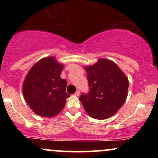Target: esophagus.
Listing matches in <instances>:
<instances>
[{
    "mask_svg": "<svg viewBox=\"0 0 158 158\" xmlns=\"http://www.w3.org/2000/svg\"><path fill=\"white\" fill-rule=\"evenodd\" d=\"M75 95L77 96V97H79V96L80 95V91H79V90H77L75 93Z\"/></svg>",
    "mask_w": 158,
    "mask_h": 158,
    "instance_id": "1",
    "label": "esophagus"
}]
</instances>
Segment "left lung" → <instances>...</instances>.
<instances>
[{
    "label": "left lung",
    "mask_w": 158,
    "mask_h": 158,
    "mask_svg": "<svg viewBox=\"0 0 158 158\" xmlns=\"http://www.w3.org/2000/svg\"><path fill=\"white\" fill-rule=\"evenodd\" d=\"M89 91L81 93L79 99L91 117L104 119L117 113L127 98L128 80L112 61L99 59L85 68Z\"/></svg>",
    "instance_id": "1"
}]
</instances>
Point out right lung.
Masks as SVG:
<instances>
[{
    "instance_id": "obj_1",
    "label": "right lung",
    "mask_w": 158,
    "mask_h": 158,
    "mask_svg": "<svg viewBox=\"0 0 158 158\" xmlns=\"http://www.w3.org/2000/svg\"><path fill=\"white\" fill-rule=\"evenodd\" d=\"M63 65L54 57L41 59L31 68L23 85L25 100L34 113L41 117H51L64 107L69 94L68 83L61 79Z\"/></svg>"
}]
</instances>
